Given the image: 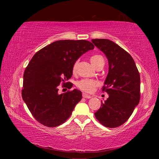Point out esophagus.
I'll list each match as a JSON object with an SVG mask.
<instances>
[{"label": "esophagus", "instance_id": "esophagus-1", "mask_svg": "<svg viewBox=\"0 0 159 159\" xmlns=\"http://www.w3.org/2000/svg\"><path fill=\"white\" fill-rule=\"evenodd\" d=\"M83 98H86V99H90L92 97L89 95H87V94H85V93H83Z\"/></svg>", "mask_w": 159, "mask_h": 159}]
</instances>
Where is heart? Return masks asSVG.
Masks as SVG:
<instances>
[{"mask_svg":"<svg viewBox=\"0 0 159 159\" xmlns=\"http://www.w3.org/2000/svg\"><path fill=\"white\" fill-rule=\"evenodd\" d=\"M90 61L92 63L93 66L96 68L99 65H100L102 64H104V59L99 55H93L91 56L90 57ZM78 66V62L76 61L74 64L73 68H72V71L74 73L76 72V69ZM98 85V82L96 81L95 80H91V79H82L79 80V82L76 83V86L78 88H79L80 90H83V92L85 93H92L95 89L97 86Z\"/></svg>","mask_w":159,"mask_h":159,"instance_id":"heart-1","label":"heart"}]
</instances>
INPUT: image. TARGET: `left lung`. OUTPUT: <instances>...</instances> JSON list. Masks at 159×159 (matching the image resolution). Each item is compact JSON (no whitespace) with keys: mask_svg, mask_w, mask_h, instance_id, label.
<instances>
[{"mask_svg":"<svg viewBox=\"0 0 159 159\" xmlns=\"http://www.w3.org/2000/svg\"><path fill=\"white\" fill-rule=\"evenodd\" d=\"M109 61L102 91L109 98L95 113L99 122L107 128H116L127 121L140 99V76L131 55L108 39H93Z\"/></svg>","mask_w":159,"mask_h":159,"instance_id":"obj_1","label":"left lung"}]
</instances>
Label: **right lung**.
<instances>
[{
  "label": "right lung",
  "mask_w": 159,
  "mask_h": 159,
  "mask_svg": "<svg viewBox=\"0 0 159 159\" xmlns=\"http://www.w3.org/2000/svg\"><path fill=\"white\" fill-rule=\"evenodd\" d=\"M94 47L85 40H61L34 55L24 73L21 96L37 121L47 127H57L71 115L82 93L74 89L60 95L58 85L69 83L67 88H71L73 84L66 81L72 76L74 64Z\"/></svg>",
  "instance_id": "add662e5"
}]
</instances>
